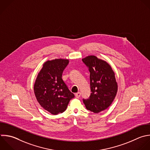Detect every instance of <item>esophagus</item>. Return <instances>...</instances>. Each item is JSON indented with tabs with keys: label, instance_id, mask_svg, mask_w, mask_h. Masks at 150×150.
Segmentation results:
<instances>
[{
	"label": "esophagus",
	"instance_id": "obj_1",
	"mask_svg": "<svg viewBox=\"0 0 150 150\" xmlns=\"http://www.w3.org/2000/svg\"><path fill=\"white\" fill-rule=\"evenodd\" d=\"M80 95H81V93H80V92H77V93L75 94V96H76V97L77 98H79L80 97Z\"/></svg>",
	"mask_w": 150,
	"mask_h": 150
}]
</instances>
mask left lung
<instances>
[{"instance_id": "8db88e82", "label": "left lung", "mask_w": 150, "mask_h": 150, "mask_svg": "<svg viewBox=\"0 0 150 150\" xmlns=\"http://www.w3.org/2000/svg\"><path fill=\"white\" fill-rule=\"evenodd\" d=\"M90 73V98L83 99L86 108L94 113L107 109L112 103L118 90L115 74L111 66L95 56L82 59Z\"/></svg>"}]
</instances>
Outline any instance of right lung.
<instances>
[{
    "instance_id": "obj_1",
    "label": "right lung",
    "mask_w": 150,
    "mask_h": 150,
    "mask_svg": "<svg viewBox=\"0 0 150 150\" xmlns=\"http://www.w3.org/2000/svg\"><path fill=\"white\" fill-rule=\"evenodd\" d=\"M69 63L68 59H63L46 61L34 84V93L38 103L54 115L63 112L70 100L74 97L62 78Z\"/></svg>"
}]
</instances>
